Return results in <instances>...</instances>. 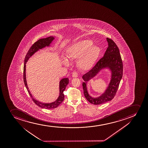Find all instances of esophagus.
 <instances>
[{
	"label": "esophagus",
	"instance_id": "esophagus-1",
	"mask_svg": "<svg viewBox=\"0 0 148 148\" xmlns=\"http://www.w3.org/2000/svg\"><path fill=\"white\" fill-rule=\"evenodd\" d=\"M72 77H78V73L77 72H73V73H72Z\"/></svg>",
	"mask_w": 148,
	"mask_h": 148
}]
</instances>
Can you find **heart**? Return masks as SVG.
Wrapping results in <instances>:
<instances>
[{
	"mask_svg": "<svg viewBox=\"0 0 148 148\" xmlns=\"http://www.w3.org/2000/svg\"><path fill=\"white\" fill-rule=\"evenodd\" d=\"M90 40H81L73 43L66 50V57L69 59H77V64L82 70H90L98 58L100 49L98 46L92 45ZM63 64L69 65V62L66 58L62 59Z\"/></svg>",
	"mask_w": 148,
	"mask_h": 148,
	"instance_id": "b5f03b06",
	"label": "heart"
}]
</instances>
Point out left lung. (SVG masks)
Wrapping results in <instances>:
<instances>
[{
	"label": "left lung",
	"instance_id": "obj_1",
	"mask_svg": "<svg viewBox=\"0 0 148 148\" xmlns=\"http://www.w3.org/2000/svg\"><path fill=\"white\" fill-rule=\"evenodd\" d=\"M108 47L104 56L99 60L91 70L82 76L83 93L85 98L94 105L104 104L111 101L116 95L123 75V64L119 49L112 39L107 38ZM108 68L111 71L110 82L106 91L100 97L94 98L88 94L86 83L97 75L100 70Z\"/></svg>",
	"mask_w": 148,
	"mask_h": 148
}]
</instances>
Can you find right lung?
<instances>
[{"mask_svg":"<svg viewBox=\"0 0 148 148\" xmlns=\"http://www.w3.org/2000/svg\"><path fill=\"white\" fill-rule=\"evenodd\" d=\"M54 38V37H53V36H49L48 38H41V39H39L36 42L34 43L32 46H31V47L29 48V51L26 54V57L25 58V61H24L23 78H24V82L25 86L27 89V91L29 92V94L31 96V98L34 102V103L39 107L44 108V109H55L59 106L63 102V101L64 100V98H65L63 92L65 91L66 86L69 82V79L68 78H63L60 81L59 96L58 97V99L55 101L51 103H41L38 101L36 100V99L32 97V95L30 91L29 90V88L27 87L26 77V64L27 62V60L29 59V58L34 54L36 52L38 51L39 49H41L45 47L46 46H49Z\"/></svg>","mask_w":148,"mask_h":148,"instance_id":"1","label":"right lung"}]
</instances>
